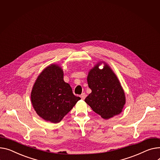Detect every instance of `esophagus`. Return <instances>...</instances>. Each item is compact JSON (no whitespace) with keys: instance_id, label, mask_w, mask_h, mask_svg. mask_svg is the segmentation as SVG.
<instances>
[{"instance_id":"34e87169","label":"esophagus","mask_w":160,"mask_h":160,"mask_svg":"<svg viewBox=\"0 0 160 160\" xmlns=\"http://www.w3.org/2000/svg\"><path fill=\"white\" fill-rule=\"evenodd\" d=\"M80 97H81V98H82V100H84L85 98H86V94L85 93V92L82 93V94L80 95Z\"/></svg>"}]
</instances>
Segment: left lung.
Returning a JSON list of instances; mask_svg holds the SVG:
<instances>
[{"mask_svg":"<svg viewBox=\"0 0 160 160\" xmlns=\"http://www.w3.org/2000/svg\"><path fill=\"white\" fill-rule=\"evenodd\" d=\"M88 83L92 92L85 99L94 112L104 119L120 114L125 103L124 91L111 68L105 64L100 69L98 65L88 74Z\"/></svg>","mask_w":160,"mask_h":160,"instance_id":"8db88e82","label":"left lung"}]
</instances>
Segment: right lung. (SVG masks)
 Returning a JSON list of instances; mask_svg holds the SVG:
<instances>
[{
  "label": "right lung",
  "mask_w": 160,
  "mask_h": 160,
  "mask_svg": "<svg viewBox=\"0 0 160 160\" xmlns=\"http://www.w3.org/2000/svg\"><path fill=\"white\" fill-rule=\"evenodd\" d=\"M63 77L62 69L52 64L40 73L31 91V102L36 112L52 123L60 122L80 100L73 94Z\"/></svg>",
  "instance_id": "obj_1"
}]
</instances>
